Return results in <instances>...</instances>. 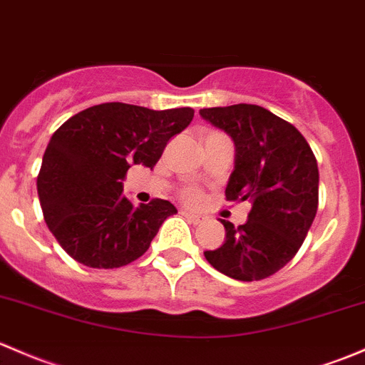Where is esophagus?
<instances>
[{"label":"esophagus","instance_id":"obj_1","mask_svg":"<svg viewBox=\"0 0 365 365\" xmlns=\"http://www.w3.org/2000/svg\"><path fill=\"white\" fill-rule=\"evenodd\" d=\"M182 215L185 218H189L190 222H194V224H201V222L206 220V217H202V215L199 213H192V212H182Z\"/></svg>","mask_w":365,"mask_h":365}]
</instances>
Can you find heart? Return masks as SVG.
Here are the masks:
<instances>
[{
    "instance_id": "heart-1",
    "label": "heart",
    "mask_w": 365,
    "mask_h": 365,
    "mask_svg": "<svg viewBox=\"0 0 365 365\" xmlns=\"http://www.w3.org/2000/svg\"><path fill=\"white\" fill-rule=\"evenodd\" d=\"M182 197H183V201L192 202V205H195V202L201 201V192H199V190H195V189H187V190H183Z\"/></svg>"
}]
</instances>
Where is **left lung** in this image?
I'll return each instance as SVG.
<instances>
[{"instance_id": "obj_1", "label": "left lung", "mask_w": 365, "mask_h": 365, "mask_svg": "<svg viewBox=\"0 0 365 365\" xmlns=\"http://www.w3.org/2000/svg\"><path fill=\"white\" fill-rule=\"evenodd\" d=\"M199 113L236 147L225 197L252 202L247 224L220 220L224 245L205 257L225 276L259 282L290 262L306 240L318 208L317 159L292 124L262 106L240 103Z\"/></svg>"}]
</instances>
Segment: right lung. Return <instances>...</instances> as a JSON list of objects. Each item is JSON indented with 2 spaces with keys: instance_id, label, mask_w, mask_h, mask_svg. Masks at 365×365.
Wrapping results in <instances>:
<instances>
[{
  "instance_id": "add662e5",
  "label": "right lung",
  "mask_w": 365,
  "mask_h": 365,
  "mask_svg": "<svg viewBox=\"0 0 365 365\" xmlns=\"http://www.w3.org/2000/svg\"><path fill=\"white\" fill-rule=\"evenodd\" d=\"M192 118L189 106L157 112L103 103L52 134L36 187L45 222L68 255L83 266L113 269L148 250L176 208L164 199L134 206L122 195V182L133 164L152 170Z\"/></svg>"
}]
</instances>
